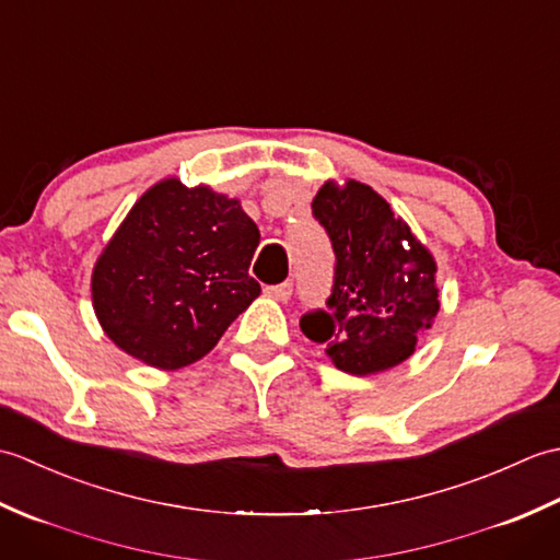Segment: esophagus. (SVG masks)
<instances>
[{
  "label": "esophagus",
  "mask_w": 560,
  "mask_h": 560,
  "mask_svg": "<svg viewBox=\"0 0 560 560\" xmlns=\"http://www.w3.org/2000/svg\"><path fill=\"white\" fill-rule=\"evenodd\" d=\"M291 293H293V283L291 281L279 283V287H267L265 289L267 299H273V301H279V303H287L291 299Z\"/></svg>",
  "instance_id": "obj_1"
}]
</instances>
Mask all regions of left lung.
I'll return each mask as SVG.
<instances>
[{
  "label": "left lung",
  "mask_w": 560,
  "mask_h": 560,
  "mask_svg": "<svg viewBox=\"0 0 560 560\" xmlns=\"http://www.w3.org/2000/svg\"><path fill=\"white\" fill-rule=\"evenodd\" d=\"M337 255L329 313H307L301 329L323 343L339 371L383 373L416 351L440 311L435 257L371 185L327 180L313 199Z\"/></svg>",
  "instance_id": "1"
}]
</instances>
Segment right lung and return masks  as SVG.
<instances>
[{
  "mask_svg": "<svg viewBox=\"0 0 560 560\" xmlns=\"http://www.w3.org/2000/svg\"><path fill=\"white\" fill-rule=\"evenodd\" d=\"M257 245L241 199L163 177L93 265L91 299L105 337L159 371L199 361L259 295L249 277Z\"/></svg>",
  "mask_w": 560,
  "mask_h": 560,
  "instance_id": "right-lung-1",
  "label": "right lung"
}]
</instances>
